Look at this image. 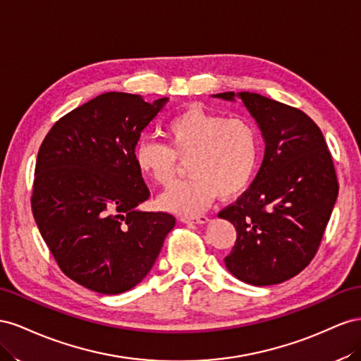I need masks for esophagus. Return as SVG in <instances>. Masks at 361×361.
<instances>
[{"label": "esophagus", "instance_id": "esophagus-1", "mask_svg": "<svg viewBox=\"0 0 361 361\" xmlns=\"http://www.w3.org/2000/svg\"><path fill=\"white\" fill-rule=\"evenodd\" d=\"M181 222L184 224H207L209 218L205 214H198V216H181L180 218Z\"/></svg>", "mask_w": 361, "mask_h": 361}]
</instances>
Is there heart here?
<instances>
[{
    "label": "heart",
    "mask_w": 361,
    "mask_h": 361,
    "mask_svg": "<svg viewBox=\"0 0 361 361\" xmlns=\"http://www.w3.org/2000/svg\"><path fill=\"white\" fill-rule=\"evenodd\" d=\"M168 143L143 137L135 149L137 169L156 184L168 186L180 161L190 178L160 195V207L177 214H197L218 198L238 197L252 183L260 163L259 130L246 118L190 106L166 123Z\"/></svg>",
    "instance_id": "obj_1"
}]
</instances>
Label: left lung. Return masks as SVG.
<instances>
[{
    "label": "left lung",
    "mask_w": 361,
    "mask_h": 361,
    "mask_svg": "<svg viewBox=\"0 0 361 361\" xmlns=\"http://www.w3.org/2000/svg\"><path fill=\"white\" fill-rule=\"evenodd\" d=\"M213 97L242 99L264 139L251 188L219 212L238 231L225 266L243 283L280 284L305 269L321 245L338 193L333 157L300 109L251 92Z\"/></svg>",
    "instance_id": "obj_1"
}]
</instances>
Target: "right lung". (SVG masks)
I'll return each instance as SVG.
<instances>
[{
	"label": "right lung",
	"instance_id": "right-lung-1",
	"mask_svg": "<svg viewBox=\"0 0 361 361\" xmlns=\"http://www.w3.org/2000/svg\"><path fill=\"white\" fill-rule=\"evenodd\" d=\"M168 98L107 92L60 118L37 152L32 210L66 276L118 295L156 263L175 218L140 212L149 190L135 161L140 133Z\"/></svg>",
	"mask_w": 361,
	"mask_h": 361
}]
</instances>
